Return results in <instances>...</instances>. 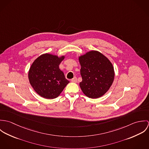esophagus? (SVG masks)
<instances>
[{"label": "esophagus", "mask_w": 149, "mask_h": 149, "mask_svg": "<svg viewBox=\"0 0 149 149\" xmlns=\"http://www.w3.org/2000/svg\"><path fill=\"white\" fill-rule=\"evenodd\" d=\"M71 81L73 82V83H77V78H76V77H74V78H73V79L71 80Z\"/></svg>", "instance_id": "obj_1"}]
</instances>
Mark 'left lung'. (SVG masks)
<instances>
[{"label":"left lung","instance_id":"8db88e82","mask_svg":"<svg viewBox=\"0 0 149 149\" xmlns=\"http://www.w3.org/2000/svg\"><path fill=\"white\" fill-rule=\"evenodd\" d=\"M82 81L80 86L87 97L99 98L104 95L112 84L115 72L112 63L105 56L92 50L79 57Z\"/></svg>","mask_w":149,"mask_h":149}]
</instances>
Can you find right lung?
Returning a JSON list of instances; mask_svg holds the SVG:
<instances>
[{
  "label": "right lung",
  "mask_w": 149,
  "mask_h": 149,
  "mask_svg": "<svg viewBox=\"0 0 149 149\" xmlns=\"http://www.w3.org/2000/svg\"><path fill=\"white\" fill-rule=\"evenodd\" d=\"M65 56L45 53L35 60L30 68L28 77L34 90L47 99L57 97L69 81L65 77L59 65Z\"/></svg>",
  "instance_id": "obj_1"
}]
</instances>
